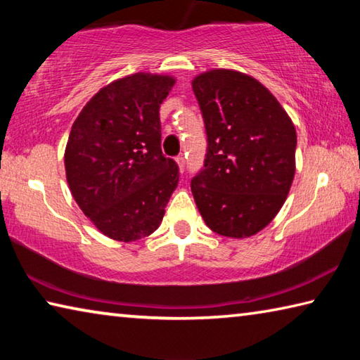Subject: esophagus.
Instances as JSON below:
<instances>
[{
    "label": "esophagus",
    "instance_id": "34e87169",
    "mask_svg": "<svg viewBox=\"0 0 360 360\" xmlns=\"http://www.w3.org/2000/svg\"><path fill=\"white\" fill-rule=\"evenodd\" d=\"M174 160H176V163H178L179 172H181V173L184 172V167H186V160H184V157H182V155H178V157L174 158Z\"/></svg>",
    "mask_w": 360,
    "mask_h": 360
}]
</instances>
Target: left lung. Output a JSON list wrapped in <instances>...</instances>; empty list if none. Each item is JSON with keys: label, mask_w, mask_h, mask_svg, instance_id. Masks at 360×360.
<instances>
[{"label": "left lung", "mask_w": 360, "mask_h": 360, "mask_svg": "<svg viewBox=\"0 0 360 360\" xmlns=\"http://www.w3.org/2000/svg\"><path fill=\"white\" fill-rule=\"evenodd\" d=\"M203 112L208 150L192 193L217 235L249 238L283 208L295 174L294 122L270 90L236 70L214 68L192 79Z\"/></svg>", "instance_id": "8db88e82"}]
</instances>
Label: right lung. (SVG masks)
<instances>
[{"label":"right lung","instance_id":"right-lung-1","mask_svg":"<svg viewBox=\"0 0 360 360\" xmlns=\"http://www.w3.org/2000/svg\"><path fill=\"white\" fill-rule=\"evenodd\" d=\"M176 77L135 72L100 89L79 112L65 149L72 198L103 235L136 241L158 229L178 187L162 154L158 109Z\"/></svg>","mask_w":360,"mask_h":360}]
</instances>
